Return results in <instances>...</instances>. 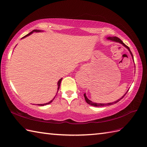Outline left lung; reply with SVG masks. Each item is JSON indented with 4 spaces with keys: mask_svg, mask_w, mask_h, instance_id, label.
Here are the masks:
<instances>
[{
    "mask_svg": "<svg viewBox=\"0 0 147 147\" xmlns=\"http://www.w3.org/2000/svg\"><path fill=\"white\" fill-rule=\"evenodd\" d=\"M107 39H108V40H111V41H112V42H115L120 43L121 44H122V45H123V46L125 47H126V49H128V51H129L130 54H131V55L132 57H133V61H134V59H133V54H132L129 48L128 47H127V45H126L125 44H124V43L123 42V41H122V40H121L120 38H119L118 37H116V36H112V37H108V38H107ZM127 92H128V90H127ZM127 92H126V93H127ZM126 93L125 94H124L123 96H122V97H121L120 99H118L117 100H116L115 102H111V103H107V104H98V103L93 102H92L91 100H89L88 98L86 97V94H85H85H84V97H85V100H86V102L87 104H88L89 105H93V106H95V107H104V106L111 105H113V104H116V103H117L119 101H120L121 100L122 98H123L124 96H125V95L126 94Z\"/></svg>",
    "mask_w": 147,
    "mask_h": 147,
    "instance_id": "1",
    "label": "left lung"
}]
</instances>
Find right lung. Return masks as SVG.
<instances>
[{
	"label": "right lung",
	"instance_id": "right-lung-1",
	"mask_svg": "<svg viewBox=\"0 0 147 147\" xmlns=\"http://www.w3.org/2000/svg\"><path fill=\"white\" fill-rule=\"evenodd\" d=\"M42 31L41 30H33L32 32H30V33H28V35H25L24 36H23V38H25V37H26V36H29V35H30L32 33H33V32H41ZM62 78H61V79H60L59 80V82H58V83H57V86H58V87H57V92H58V91H59V87H60V85H61V81H62ZM57 95V94H56ZM56 96V95H55ZM55 96H54V98H53L52 100H51L49 102H48V103H46V104H37L38 105H40V106H42V105H47V104H51V102H52V101L54 100V99L55 98Z\"/></svg>",
	"mask_w": 147,
	"mask_h": 147
}]
</instances>
